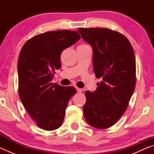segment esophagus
Instances as JSON below:
<instances>
[{
	"label": "esophagus",
	"mask_w": 154,
	"mask_h": 154,
	"mask_svg": "<svg viewBox=\"0 0 154 154\" xmlns=\"http://www.w3.org/2000/svg\"><path fill=\"white\" fill-rule=\"evenodd\" d=\"M76 89H77V92H83V89H82V88H76Z\"/></svg>",
	"instance_id": "esophagus-1"
}]
</instances>
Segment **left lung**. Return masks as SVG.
<instances>
[{
  "label": "left lung",
  "mask_w": 154,
  "mask_h": 154,
  "mask_svg": "<svg viewBox=\"0 0 154 154\" xmlns=\"http://www.w3.org/2000/svg\"><path fill=\"white\" fill-rule=\"evenodd\" d=\"M78 32L93 49V71L103 78L94 92H85V120L92 127L106 129L127 109L136 84V60L126 36L105 28H79Z\"/></svg>",
  "instance_id": "left-lung-1"
}]
</instances>
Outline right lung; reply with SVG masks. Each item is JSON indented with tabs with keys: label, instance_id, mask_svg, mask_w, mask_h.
I'll return each instance as SVG.
<instances>
[{
	"label": "right lung",
	"instance_id": "add662e5",
	"mask_svg": "<svg viewBox=\"0 0 154 154\" xmlns=\"http://www.w3.org/2000/svg\"><path fill=\"white\" fill-rule=\"evenodd\" d=\"M77 31L62 30L39 34L27 41L17 62L20 98L37 126L45 130L61 126L75 87L51 83L61 67L62 52L80 39Z\"/></svg>",
	"mask_w": 154,
	"mask_h": 154
}]
</instances>
